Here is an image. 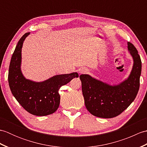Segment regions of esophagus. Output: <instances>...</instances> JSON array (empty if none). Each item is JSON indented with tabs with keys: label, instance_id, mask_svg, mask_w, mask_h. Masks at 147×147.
I'll return each mask as SVG.
<instances>
[{
	"label": "esophagus",
	"instance_id": "esophagus-1",
	"mask_svg": "<svg viewBox=\"0 0 147 147\" xmlns=\"http://www.w3.org/2000/svg\"><path fill=\"white\" fill-rule=\"evenodd\" d=\"M78 72L80 74H85L88 72V69L85 67H82L78 70Z\"/></svg>",
	"mask_w": 147,
	"mask_h": 147
}]
</instances>
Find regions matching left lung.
<instances>
[{
  "mask_svg": "<svg viewBox=\"0 0 147 147\" xmlns=\"http://www.w3.org/2000/svg\"><path fill=\"white\" fill-rule=\"evenodd\" d=\"M133 60L129 76L117 85H111L89 74H81L82 92L87 110L101 118H112L121 114L135 99L140 88L142 61L135 47L127 42Z\"/></svg>",
  "mask_w": 147,
  "mask_h": 147,
  "instance_id": "left-lung-1",
  "label": "left lung"
}]
</instances>
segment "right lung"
Returning <instances> with one entry per match:
<instances>
[{"instance_id": "add662e5", "label": "right lung", "mask_w": 147, "mask_h": 147, "mask_svg": "<svg viewBox=\"0 0 147 147\" xmlns=\"http://www.w3.org/2000/svg\"><path fill=\"white\" fill-rule=\"evenodd\" d=\"M30 33H26L19 40L9 65L8 82L12 95L29 113L38 116L53 114L60 104L59 90L62 85L78 77L76 72L55 75L40 82L26 79L22 73L21 51L23 44Z\"/></svg>"}]
</instances>
